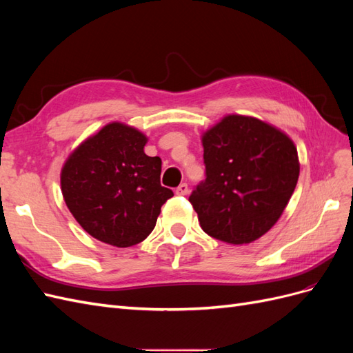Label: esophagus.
I'll list each match as a JSON object with an SVG mask.
<instances>
[{"label":"esophagus","mask_w":353,"mask_h":353,"mask_svg":"<svg viewBox=\"0 0 353 353\" xmlns=\"http://www.w3.org/2000/svg\"><path fill=\"white\" fill-rule=\"evenodd\" d=\"M188 191H190L188 185H187L185 183H183V184H181V185L176 188V194H178V196H185V194H188Z\"/></svg>","instance_id":"obj_1"}]
</instances>
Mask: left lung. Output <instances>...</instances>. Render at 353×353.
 Here are the masks:
<instances>
[{"mask_svg": "<svg viewBox=\"0 0 353 353\" xmlns=\"http://www.w3.org/2000/svg\"><path fill=\"white\" fill-rule=\"evenodd\" d=\"M206 181L190 201L201 230L241 245L261 239L283 215L301 163L293 140L258 117L225 114L201 134Z\"/></svg>", "mask_w": 353, "mask_h": 353, "instance_id": "1", "label": "left lung"}]
</instances>
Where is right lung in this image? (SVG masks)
<instances>
[{"label": "right lung", "mask_w": 353, "mask_h": 353, "mask_svg": "<svg viewBox=\"0 0 353 353\" xmlns=\"http://www.w3.org/2000/svg\"><path fill=\"white\" fill-rule=\"evenodd\" d=\"M147 141L140 130L114 121L83 140L63 163L66 206L99 241L122 249L141 243L174 196L160 185L162 160L144 153Z\"/></svg>", "instance_id": "add662e5"}]
</instances>
